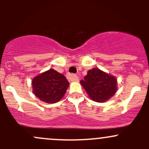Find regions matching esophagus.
Wrapping results in <instances>:
<instances>
[{
    "instance_id": "34e87169",
    "label": "esophagus",
    "mask_w": 149,
    "mask_h": 149,
    "mask_svg": "<svg viewBox=\"0 0 149 149\" xmlns=\"http://www.w3.org/2000/svg\"><path fill=\"white\" fill-rule=\"evenodd\" d=\"M67 79H68V81H76L78 80V76H76V75L75 74H70V73H68V74L67 75Z\"/></svg>"
}]
</instances>
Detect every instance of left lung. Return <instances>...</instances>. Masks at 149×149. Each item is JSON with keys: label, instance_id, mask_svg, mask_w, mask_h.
<instances>
[{"label": "left lung", "instance_id": "1", "mask_svg": "<svg viewBox=\"0 0 149 149\" xmlns=\"http://www.w3.org/2000/svg\"><path fill=\"white\" fill-rule=\"evenodd\" d=\"M88 97L97 102H105L118 91V81L112 75L98 68L88 70L84 80L80 81Z\"/></svg>", "mask_w": 149, "mask_h": 149}]
</instances>
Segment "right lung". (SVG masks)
<instances>
[{"label":"right lung","instance_id":"add662e5","mask_svg":"<svg viewBox=\"0 0 149 149\" xmlns=\"http://www.w3.org/2000/svg\"><path fill=\"white\" fill-rule=\"evenodd\" d=\"M31 85L37 98L45 103L53 104L64 97L69 82L64 75L51 68L33 78Z\"/></svg>","mask_w":149,"mask_h":149}]
</instances>
